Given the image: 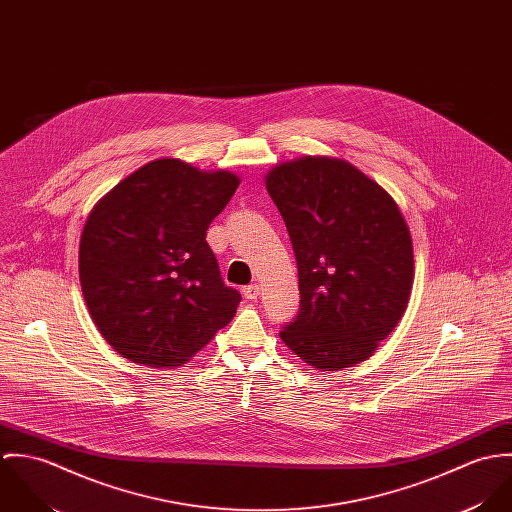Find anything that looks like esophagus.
I'll return each mask as SVG.
<instances>
[{"label": "esophagus", "instance_id": "1", "mask_svg": "<svg viewBox=\"0 0 512 512\" xmlns=\"http://www.w3.org/2000/svg\"><path fill=\"white\" fill-rule=\"evenodd\" d=\"M242 293H244L246 299L254 301V299H258V295H260V286H258V284H250V286H246V288L242 290Z\"/></svg>", "mask_w": 512, "mask_h": 512}]
</instances>
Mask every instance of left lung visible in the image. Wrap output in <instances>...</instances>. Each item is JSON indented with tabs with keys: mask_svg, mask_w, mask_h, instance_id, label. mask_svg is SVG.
<instances>
[{
	"mask_svg": "<svg viewBox=\"0 0 512 512\" xmlns=\"http://www.w3.org/2000/svg\"><path fill=\"white\" fill-rule=\"evenodd\" d=\"M299 276V309L280 337L321 370L368 359L406 311L414 254L394 199L341 159L303 157L268 173Z\"/></svg>",
	"mask_w": 512,
	"mask_h": 512,
	"instance_id": "1",
	"label": "left lung"
}]
</instances>
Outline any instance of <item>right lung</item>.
Instances as JSON below:
<instances>
[{
  "mask_svg": "<svg viewBox=\"0 0 512 512\" xmlns=\"http://www.w3.org/2000/svg\"><path fill=\"white\" fill-rule=\"evenodd\" d=\"M238 183L226 171L157 159L92 209L80 286L94 325L124 359L181 365L234 317L242 297L222 282L207 228Z\"/></svg>",
  "mask_w": 512,
  "mask_h": 512,
  "instance_id": "add662e5",
  "label": "right lung"
}]
</instances>
